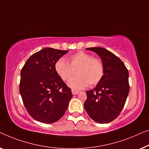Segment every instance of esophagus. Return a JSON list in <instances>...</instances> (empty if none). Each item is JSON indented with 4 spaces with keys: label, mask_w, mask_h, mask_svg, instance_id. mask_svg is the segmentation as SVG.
I'll return each instance as SVG.
<instances>
[{
    "label": "esophagus",
    "mask_w": 149,
    "mask_h": 149,
    "mask_svg": "<svg viewBox=\"0 0 149 149\" xmlns=\"http://www.w3.org/2000/svg\"><path fill=\"white\" fill-rule=\"evenodd\" d=\"M72 93L73 95H77V94H78L79 91H75V90H72Z\"/></svg>",
    "instance_id": "1"
}]
</instances>
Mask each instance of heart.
I'll return each mask as SVG.
<instances>
[{"label": "heart", "mask_w": 149, "mask_h": 149, "mask_svg": "<svg viewBox=\"0 0 149 149\" xmlns=\"http://www.w3.org/2000/svg\"><path fill=\"white\" fill-rule=\"evenodd\" d=\"M67 62L60 58L56 62L54 68L63 80H68L76 72L77 74L68 81L72 89L81 90L88 86H95L101 80L104 74V66L101 61L91 54L78 52L70 56Z\"/></svg>", "instance_id": "1"}]
</instances>
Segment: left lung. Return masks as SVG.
Segmentation results:
<instances>
[{
    "instance_id": "8db88e82",
    "label": "left lung",
    "mask_w": 149,
    "mask_h": 149,
    "mask_svg": "<svg viewBox=\"0 0 149 149\" xmlns=\"http://www.w3.org/2000/svg\"><path fill=\"white\" fill-rule=\"evenodd\" d=\"M100 57L104 74L95 88L86 91L84 109L89 116L99 123H109L123 109L129 93L128 70L118 56L104 48L92 47Z\"/></svg>"
}]
</instances>
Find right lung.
<instances>
[{"instance_id": "right-lung-1", "label": "right lung", "mask_w": 149, "mask_h": 149, "mask_svg": "<svg viewBox=\"0 0 149 149\" xmlns=\"http://www.w3.org/2000/svg\"><path fill=\"white\" fill-rule=\"evenodd\" d=\"M68 52L45 48L32 54L21 71L19 93L24 106L40 122L57 121L72 98V91L54 68L56 62Z\"/></svg>"}]
</instances>
